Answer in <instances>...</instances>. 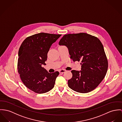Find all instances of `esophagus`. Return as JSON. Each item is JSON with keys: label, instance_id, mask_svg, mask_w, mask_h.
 Instances as JSON below:
<instances>
[{"label": "esophagus", "instance_id": "obj_1", "mask_svg": "<svg viewBox=\"0 0 122 122\" xmlns=\"http://www.w3.org/2000/svg\"><path fill=\"white\" fill-rule=\"evenodd\" d=\"M66 71V70H64V69H60L59 70V73H63L64 72H65Z\"/></svg>", "mask_w": 122, "mask_h": 122}]
</instances>
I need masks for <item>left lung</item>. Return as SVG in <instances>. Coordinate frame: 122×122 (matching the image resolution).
Returning <instances> with one entry per match:
<instances>
[{
	"mask_svg": "<svg viewBox=\"0 0 122 122\" xmlns=\"http://www.w3.org/2000/svg\"><path fill=\"white\" fill-rule=\"evenodd\" d=\"M59 45L68 48L74 62L81 61V71L72 70L68 86L77 92L85 93L96 88L106 74L108 63L100 40L86 33L64 35Z\"/></svg>",
	"mask_w": 122,
	"mask_h": 122,
	"instance_id": "obj_1",
	"label": "left lung"
}]
</instances>
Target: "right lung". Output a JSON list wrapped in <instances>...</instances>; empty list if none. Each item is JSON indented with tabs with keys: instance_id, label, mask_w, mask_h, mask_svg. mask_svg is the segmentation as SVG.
Returning a JSON list of instances; mask_svg holds the SVG:
<instances>
[{
	"instance_id": "add662e5",
	"label": "right lung",
	"mask_w": 122,
	"mask_h": 122,
	"mask_svg": "<svg viewBox=\"0 0 122 122\" xmlns=\"http://www.w3.org/2000/svg\"><path fill=\"white\" fill-rule=\"evenodd\" d=\"M61 36L41 32L26 38L19 49L18 70L24 85L35 93H45L54 86L58 71L50 73L46 65L47 53L53 43Z\"/></svg>"
}]
</instances>
